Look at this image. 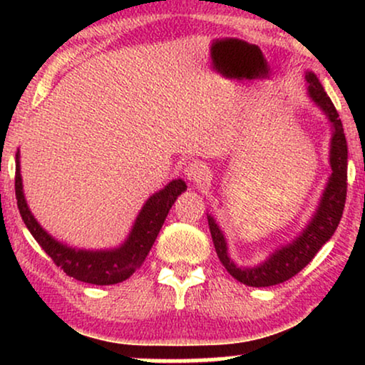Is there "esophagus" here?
<instances>
[{"label": "esophagus", "instance_id": "34e87169", "mask_svg": "<svg viewBox=\"0 0 365 365\" xmlns=\"http://www.w3.org/2000/svg\"><path fill=\"white\" fill-rule=\"evenodd\" d=\"M184 176L187 178L189 182H194V184H197V186H201L202 182L207 181L209 169L206 164H202L199 161H192V163H189L186 168H184Z\"/></svg>", "mask_w": 365, "mask_h": 365}]
</instances>
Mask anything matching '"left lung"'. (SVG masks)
Masks as SVG:
<instances>
[{
    "label": "left lung",
    "mask_w": 365,
    "mask_h": 365,
    "mask_svg": "<svg viewBox=\"0 0 365 365\" xmlns=\"http://www.w3.org/2000/svg\"><path fill=\"white\" fill-rule=\"evenodd\" d=\"M307 94L311 101L326 114L331 123L332 138L331 151H329V163H331V176L327 179L326 187L317 204L316 212L312 214L311 221L302 229L301 234L287 242L286 246L277 247L266 261L259 262L257 266L242 267L229 257L227 241L224 237L221 227L217 226L216 219L207 214L209 231H211L214 247H216L219 261L226 267L239 282L251 287H269L281 284L299 271H302L314 256L319 252L324 244L332 237L341 222L344 204L347 194V141L344 128L339 118V113L334 108L331 98L324 91L321 81L312 71H306Z\"/></svg>",
    "instance_id": "8db88e82"
}]
</instances>
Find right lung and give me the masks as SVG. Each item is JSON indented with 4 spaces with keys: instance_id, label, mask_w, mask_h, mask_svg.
<instances>
[{
    "instance_id": "right-lung-1",
    "label": "right lung",
    "mask_w": 365,
    "mask_h": 365,
    "mask_svg": "<svg viewBox=\"0 0 365 365\" xmlns=\"http://www.w3.org/2000/svg\"><path fill=\"white\" fill-rule=\"evenodd\" d=\"M187 189L182 179H173L161 191L154 192L144 202L139 211L133 229L126 241L114 249L91 251V249H76L68 244L59 242L51 234L39 226V222L29 211L23 192L21 166H19V149L16 153V176H14V191H16L18 209L28 231L33 234L36 242L44 252L53 259L58 267H61L69 277L76 281L96 284V286H111L126 281L138 267H141L144 259L151 251L159 231H161L169 209L173 207L178 196Z\"/></svg>"
}]
</instances>
